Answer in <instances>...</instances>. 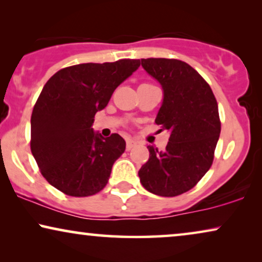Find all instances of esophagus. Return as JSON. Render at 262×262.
<instances>
[{
    "instance_id": "1",
    "label": "esophagus",
    "mask_w": 262,
    "mask_h": 262,
    "mask_svg": "<svg viewBox=\"0 0 262 262\" xmlns=\"http://www.w3.org/2000/svg\"><path fill=\"white\" fill-rule=\"evenodd\" d=\"M135 145H136V142L134 141V139H127L126 141V149L127 150H131Z\"/></svg>"
}]
</instances>
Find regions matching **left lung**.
<instances>
[{
    "instance_id": "left-lung-1",
    "label": "left lung",
    "mask_w": 262,
    "mask_h": 262,
    "mask_svg": "<svg viewBox=\"0 0 262 262\" xmlns=\"http://www.w3.org/2000/svg\"><path fill=\"white\" fill-rule=\"evenodd\" d=\"M142 67L162 87L155 123L169 132V142L163 151L148 146L149 160L138 175L146 191L175 196L194 187L212 164L221 134L217 101L198 71L182 60L148 58Z\"/></svg>"
}]
</instances>
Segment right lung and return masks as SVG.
<instances>
[{"label": "right lung", "mask_w": 262, "mask_h": 262, "mask_svg": "<svg viewBox=\"0 0 262 262\" xmlns=\"http://www.w3.org/2000/svg\"><path fill=\"white\" fill-rule=\"evenodd\" d=\"M139 66V59L77 64L46 82L32 112L31 150L50 185L71 196L105 187L126 143L118 134L105 138L93 130L94 116Z\"/></svg>", "instance_id": "1"}]
</instances>
